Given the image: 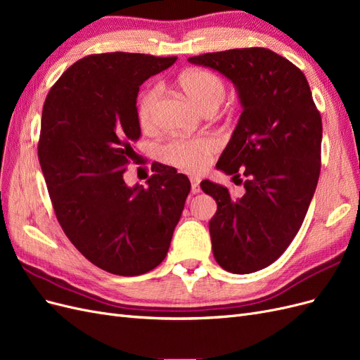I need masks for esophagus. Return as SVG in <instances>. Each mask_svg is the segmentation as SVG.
<instances>
[{"instance_id":"obj_1","label":"esophagus","mask_w":360,"mask_h":360,"mask_svg":"<svg viewBox=\"0 0 360 360\" xmlns=\"http://www.w3.org/2000/svg\"><path fill=\"white\" fill-rule=\"evenodd\" d=\"M200 179L198 177H192L191 179V188H192V192L193 193H198L200 191H201V188H200Z\"/></svg>"}]
</instances>
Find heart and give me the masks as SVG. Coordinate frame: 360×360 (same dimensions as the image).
<instances>
[{
    "label": "heart",
    "mask_w": 360,
    "mask_h": 360,
    "mask_svg": "<svg viewBox=\"0 0 360 360\" xmlns=\"http://www.w3.org/2000/svg\"><path fill=\"white\" fill-rule=\"evenodd\" d=\"M179 82L191 99L202 111L219 106L226 94L225 81L219 75L209 69H191L180 75ZM162 94L159 84L150 85L139 96L138 118L144 129H151L156 124L158 106ZM219 148L217 141L210 136L195 139H171L160 147V156L171 165L189 174L201 172L209 165L210 158Z\"/></svg>",
    "instance_id": "1"
}]
</instances>
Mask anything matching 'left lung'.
<instances>
[{
  "label": "left lung",
  "instance_id": "1",
  "mask_svg": "<svg viewBox=\"0 0 360 360\" xmlns=\"http://www.w3.org/2000/svg\"><path fill=\"white\" fill-rule=\"evenodd\" d=\"M236 85L243 111L216 168L242 183L245 195L209 180L201 189L217 210L209 222L214 259L245 275L276 261L296 237L321 168V115L303 72L267 48L191 57Z\"/></svg>",
  "mask_w": 360,
  "mask_h": 360
}]
</instances>
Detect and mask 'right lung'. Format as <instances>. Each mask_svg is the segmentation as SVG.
Masks as SVG:
<instances>
[{"mask_svg":"<svg viewBox=\"0 0 360 360\" xmlns=\"http://www.w3.org/2000/svg\"><path fill=\"white\" fill-rule=\"evenodd\" d=\"M177 57L106 52L84 57L49 90L37 146L53 212L97 267L138 276L167 257L191 181L155 162L147 188L123 180L141 136L139 85Z\"/></svg>","mask_w":360,"mask_h":360,"instance_id":"add662e5","label":"right lung"}]
</instances>
